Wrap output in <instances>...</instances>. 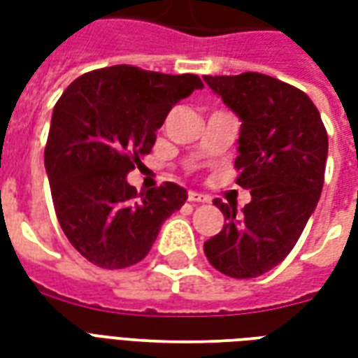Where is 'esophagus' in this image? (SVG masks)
<instances>
[{
	"label": "esophagus",
	"instance_id": "esophagus-1",
	"mask_svg": "<svg viewBox=\"0 0 358 358\" xmlns=\"http://www.w3.org/2000/svg\"><path fill=\"white\" fill-rule=\"evenodd\" d=\"M187 199L192 203H207V197L203 194H197V192H189V194H187Z\"/></svg>",
	"mask_w": 358,
	"mask_h": 358
}]
</instances>
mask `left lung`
Listing matches in <instances>:
<instances>
[{"instance_id":"1","label":"left lung","mask_w":358,"mask_h":358,"mask_svg":"<svg viewBox=\"0 0 358 358\" xmlns=\"http://www.w3.org/2000/svg\"><path fill=\"white\" fill-rule=\"evenodd\" d=\"M241 120L236 169L251 201L215 199L222 230L205 241V255L222 274L257 278L289 255L315 213L324 186L328 134L307 94L259 73L203 76Z\"/></svg>"}]
</instances>
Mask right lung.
<instances>
[{"mask_svg": "<svg viewBox=\"0 0 358 358\" xmlns=\"http://www.w3.org/2000/svg\"><path fill=\"white\" fill-rule=\"evenodd\" d=\"M203 82L117 65L82 74L55 103L45 145L53 207L73 248L101 268L140 263L187 199L178 184L138 195L126 174L148 155L171 109Z\"/></svg>", "mask_w": 358, "mask_h": 358, "instance_id": "1", "label": "right lung"}]
</instances>
